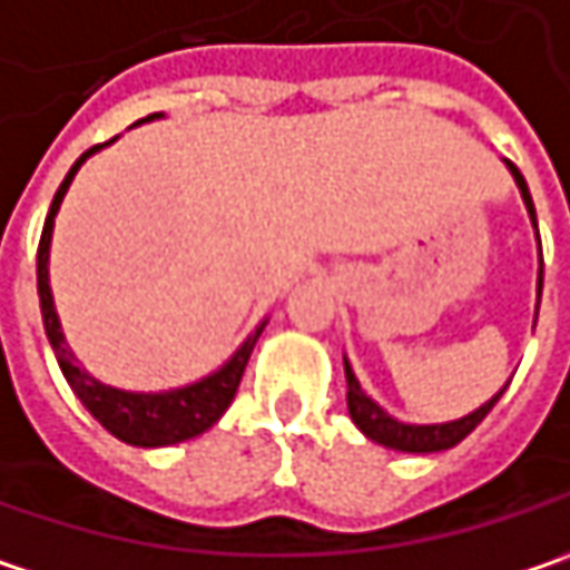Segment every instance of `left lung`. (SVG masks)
<instances>
[{
  "label": "left lung",
  "mask_w": 570,
  "mask_h": 570,
  "mask_svg": "<svg viewBox=\"0 0 570 570\" xmlns=\"http://www.w3.org/2000/svg\"><path fill=\"white\" fill-rule=\"evenodd\" d=\"M509 171H512V178L519 184V190H522V200H525V210H529V217H532V226H535V233H539V224H535V207H532V194H529V184L525 178L519 175V168L507 161ZM539 249H542V243H539ZM542 256V253H539ZM539 298H542V268H539ZM344 373H346V409H350V419H353V425L360 428L370 441H376V444H386V448H395V451H409V454H431V451H448V448H454V444H461L464 438H468L473 428L480 425L487 415H490V409L500 402V395L507 392V386L500 389L490 402H483L476 412H470L464 419H458V422H444V425H405V422H395L392 415H386L363 389L356 383V376H353V370H350V363H346L344 356Z\"/></svg>",
  "instance_id": "obj_1"
}]
</instances>
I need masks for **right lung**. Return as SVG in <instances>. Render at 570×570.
<instances>
[{"label": "right lung", "instance_id": "1", "mask_svg": "<svg viewBox=\"0 0 570 570\" xmlns=\"http://www.w3.org/2000/svg\"><path fill=\"white\" fill-rule=\"evenodd\" d=\"M161 112H151L139 122L148 119H158ZM109 145V142H102ZM102 145L87 148L73 168L67 171V178L58 187L55 200H51V210H48V220L41 229V243H38V298H41V317H45V334L55 346V356L61 363L63 380L70 383V389L77 392V399L87 405V412L100 422L109 434H116L119 441L126 444H136V448H165V444H178L187 438H197L204 434L210 425L220 422L239 380L246 373V363H249V353L259 341L265 324L256 327V334H249L243 346L226 360L224 366L210 376H204L200 383H190V386L171 389V392H126V389L102 386L100 380H94L87 370H80L77 356L70 353V346L63 341L61 321H58V311H55V298H51V285H48V253H51V233H55V217L61 210L63 194L73 181V175L80 171V165L100 151Z\"/></svg>", "mask_w": 570, "mask_h": 570}]
</instances>
